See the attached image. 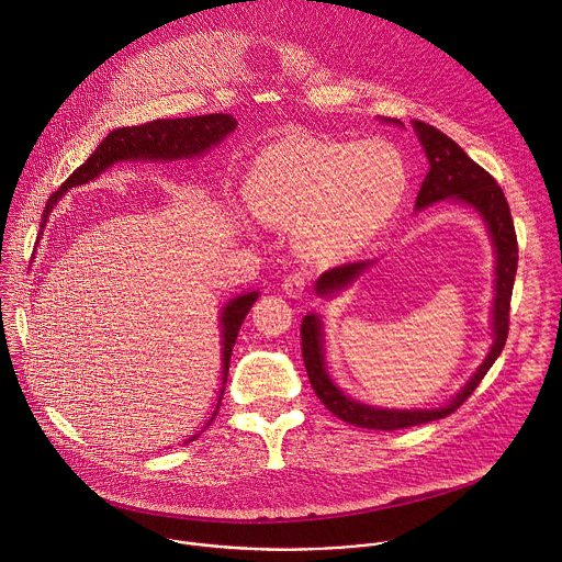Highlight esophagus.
Listing matches in <instances>:
<instances>
[{
    "mask_svg": "<svg viewBox=\"0 0 562 562\" xmlns=\"http://www.w3.org/2000/svg\"><path fill=\"white\" fill-rule=\"evenodd\" d=\"M306 289V280L304 276L300 273H293V276H286L284 282H282V291L289 295V297H300Z\"/></svg>",
    "mask_w": 562,
    "mask_h": 562,
    "instance_id": "esophagus-1",
    "label": "esophagus"
}]
</instances>
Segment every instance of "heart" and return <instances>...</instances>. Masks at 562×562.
Returning a JSON list of instances; mask_svg holds the SVG:
<instances>
[{"label":"heart","mask_w":562,"mask_h":562,"mask_svg":"<svg viewBox=\"0 0 562 562\" xmlns=\"http://www.w3.org/2000/svg\"><path fill=\"white\" fill-rule=\"evenodd\" d=\"M407 187V159L386 139L284 137L254 159L245 202L260 222L293 226L295 249L306 260L334 265L371 243Z\"/></svg>","instance_id":"b5f03b06"}]
</instances>
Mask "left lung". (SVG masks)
I'll return each mask as SVG.
<instances>
[{
	"mask_svg": "<svg viewBox=\"0 0 562 562\" xmlns=\"http://www.w3.org/2000/svg\"><path fill=\"white\" fill-rule=\"evenodd\" d=\"M386 122L403 126V122L393 117H389ZM414 131L429 159V173L425 176V182L416 198V211H423L436 202L449 200V202L473 209L490 231L494 254H496V269H494L496 284H494V308H492L494 342L483 364L475 369V373L467 380V384L442 407L386 409V407L358 403V400L345 395V391L331 380L327 371L323 319H319L317 313L304 315L302 329H300L302 358H304V367L315 395L323 400V405L334 416L362 429L393 431V429H405L414 425H425L453 414L473 393L480 380L487 375L496 358L503 353L507 342V331H509V304H512V291H514V280L518 269V239H516V228H514V220H512V211L505 200V193L496 184V180L483 167H477L473 159L442 131L420 120H414ZM371 265L373 260H362V262H351V265H342L325 271L315 282V293L319 297L340 293L342 289L351 286Z\"/></svg>",
	"mask_w": 562,
	"mask_h": 562,
	"instance_id": "8db88e82",
	"label": "left lung"
}]
</instances>
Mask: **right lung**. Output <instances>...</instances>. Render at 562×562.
Here are the masks:
<instances>
[{"instance_id": "obj_1", "label": "right lung", "mask_w": 562, "mask_h": 562, "mask_svg": "<svg viewBox=\"0 0 562 562\" xmlns=\"http://www.w3.org/2000/svg\"><path fill=\"white\" fill-rule=\"evenodd\" d=\"M237 126V120L226 113H213V115H198V117H178V120H153L139 126H124L111 131L102 144L93 150V155L87 159V162L75 169L70 178L48 198L46 209L42 213V224H40V235L46 228L48 215L53 213L55 204L61 200V195L68 189L82 187L93 182L98 176H102L109 167L115 162H142V159H150V162H176V159H193L202 157L209 148L217 146L226 135H231ZM258 291L249 293H239L233 300H228L222 311H220V336H222V384L226 382L228 375V362H231V351L237 338L239 327H243L245 317L254 302L258 300ZM224 386L220 391L217 405L213 416L209 418L206 427L213 423L220 409V400H222ZM204 427V429H206ZM200 434L191 436L195 440Z\"/></svg>"}]
</instances>
